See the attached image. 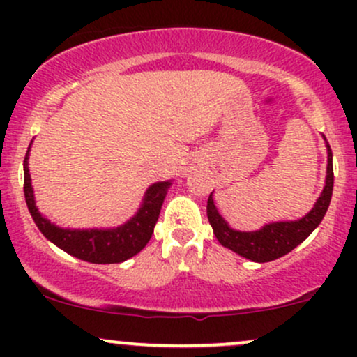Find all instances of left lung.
I'll list each match as a JSON object with an SVG mask.
<instances>
[{
  "mask_svg": "<svg viewBox=\"0 0 357 357\" xmlns=\"http://www.w3.org/2000/svg\"><path fill=\"white\" fill-rule=\"evenodd\" d=\"M326 141V137H324ZM327 147V174L326 184L321 196L315 202L314 208L307 213L302 218L294 221H273L267 223L255 231H240L231 228L227 223V220L220 215L216 210L215 202H213V192L208 198V220L213 227L216 240L220 241L223 247L230 248L231 252L238 253L240 257L248 258L252 261L258 264H265V261L277 260V258L287 255L292 252L297 245H301L307 236L319 227L324 215H326L327 208H329L331 198H333V188H334V171H333V151H331L329 142L326 141Z\"/></svg>",
  "mask_w": 357,
  "mask_h": 357,
  "instance_id": "1",
  "label": "left lung"
}]
</instances>
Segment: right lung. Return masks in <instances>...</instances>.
I'll list each match as a JSON object with an SVG mask.
<instances>
[{"instance_id": "right-lung-1", "label": "right lung", "mask_w": 357, "mask_h": 357, "mask_svg": "<svg viewBox=\"0 0 357 357\" xmlns=\"http://www.w3.org/2000/svg\"><path fill=\"white\" fill-rule=\"evenodd\" d=\"M30 147H28L23 161L24 199H26V206L30 210L31 218H33L38 230L45 235V238L50 240L52 243L67 252L68 255L90 261V264H121L127 258L137 255L146 247L147 241L153 236L155 221L159 218L167 190L173 181L151 184L136 215L121 227L87 228V230L61 228L52 223L48 218H45L36 208L30 167H28Z\"/></svg>"}]
</instances>
